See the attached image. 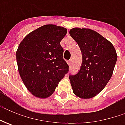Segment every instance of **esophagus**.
I'll use <instances>...</instances> for the list:
<instances>
[{"label": "esophagus", "instance_id": "1", "mask_svg": "<svg viewBox=\"0 0 125 125\" xmlns=\"http://www.w3.org/2000/svg\"><path fill=\"white\" fill-rule=\"evenodd\" d=\"M67 63H68V65L70 66V65H71V64H72V60H68V61H67Z\"/></svg>", "mask_w": 125, "mask_h": 125}]
</instances>
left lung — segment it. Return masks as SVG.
I'll use <instances>...</instances> for the list:
<instances>
[{"label": "left lung", "instance_id": "obj_1", "mask_svg": "<svg viewBox=\"0 0 125 125\" xmlns=\"http://www.w3.org/2000/svg\"><path fill=\"white\" fill-rule=\"evenodd\" d=\"M70 34L82 53L80 70L69 76L73 93L80 98H92L111 78L118 58L116 51L110 42L93 30L74 28Z\"/></svg>", "mask_w": 125, "mask_h": 125}]
</instances>
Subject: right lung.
<instances>
[{"mask_svg": "<svg viewBox=\"0 0 125 125\" xmlns=\"http://www.w3.org/2000/svg\"><path fill=\"white\" fill-rule=\"evenodd\" d=\"M67 32L63 27L44 25L19 44L16 53L19 72L27 89L37 97L51 96L69 71L60 45Z\"/></svg>", "mask_w": 125, "mask_h": 125, "instance_id": "obj_1", "label": "right lung"}]
</instances>
